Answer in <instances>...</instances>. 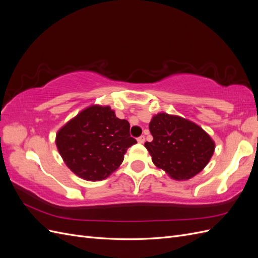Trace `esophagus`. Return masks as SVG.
I'll list each match as a JSON object with an SVG mask.
<instances>
[{"label":"esophagus","instance_id":"esophagus-1","mask_svg":"<svg viewBox=\"0 0 258 258\" xmlns=\"http://www.w3.org/2000/svg\"><path fill=\"white\" fill-rule=\"evenodd\" d=\"M144 142H145V137H144V136H141V137L138 138V143L143 144Z\"/></svg>","mask_w":258,"mask_h":258}]
</instances>
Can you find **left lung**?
Here are the masks:
<instances>
[{
  "label": "left lung",
  "mask_w": 258,
  "mask_h": 258,
  "mask_svg": "<svg viewBox=\"0 0 258 258\" xmlns=\"http://www.w3.org/2000/svg\"><path fill=\"white\" fill-rule=\"evenodd\" d=\"M152 142L144 146L152 161L176 181H187L205 169L215 143L197 123L181 116L158 113L150 122Z\"/></svg>",
  "instance_id": "obj_1"
}]
</instances>
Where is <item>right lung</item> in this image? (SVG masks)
<instances>
[{
  "label": "right lung",
  "mask_w": 258,
  "mask_h": 258,
  "mask_svg": "<svg viewBox=\"0 0 258 258\" xmlns=\"http://www.w3.org/2000/svg\"><path fill=\"white\" fill-rule=\"evenodd\" d=\"M130 124L108 105L84 108L56 135L62 159L74 174L86 181H102L118 169L127 150L137 143Z\"/></svg>",
  "instance_id": "add662e5"
}]
</instances>
